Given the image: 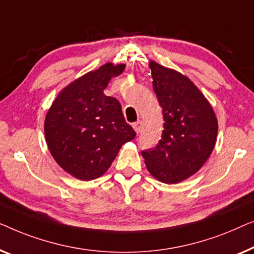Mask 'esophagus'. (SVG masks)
<instances>
[{
	"instance_id": "1",
	"label": "esophagus",
	"mask_w": 254,
	"mask_h": 254,
	"mask_svg": "<svg viewBox=\"0 0 254 254\" xmlns=\"http://www.w3.org/2000/svg\"><path fill=\"white\" fill-rule=\"evenodd\" d=\"M133 128H134V131L137 132V133H139V132H140V130H141V127H142V122L141 121H137V122H134L133 123Z\"/></svg>"
}]
</instances>
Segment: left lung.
<instances>
[{"label": "left lung", "instance_id": "left-lung-1", "mask_svg": "<svg viewBox=\"0 0 254 254\" xmlns=\"http://www.w3.org/2000/svg\"><path fill=\"white\" fill-rule=\"evenodd\" d=\"M149 67L164 123L158 145L141 151V155L156 180L178 183L197 173L209 158L217 121L208 101L188 77L155 62Z\"/></svg>", "mask_w": 254, "mask_h": 254}]
</instances>
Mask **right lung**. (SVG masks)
Returning a JSON list of instances; mask_svg holds the SVG:
<instances>
[{"label": "right lung", "instance_id": "1", "mask_svg": "<svg viewBox=\"0 0 254 254\" xmlns=\"http://www.w3.org/2000/svg\"><path fill=\"white\" fill-rule=\"evenodd\" d=\"M124 69V64L107 63L74 80L60 93L46 116L49 151L66 173L79 180L105 174L123 144L135 137L119 100L103 93Z\"/></svg>", "mask_w": 254, "mask_h": 254}]
</instances>
